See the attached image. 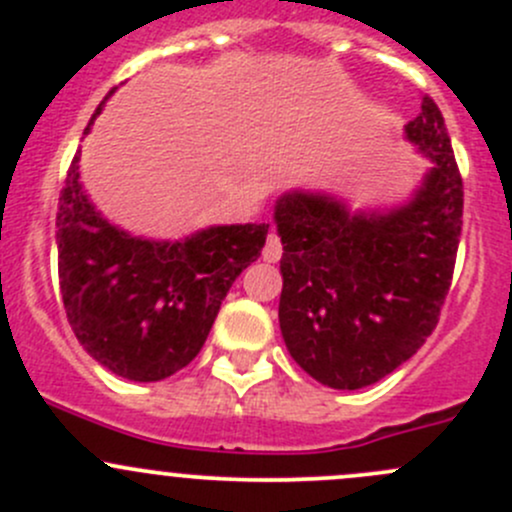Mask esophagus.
Returning <instances> with one entry per match:
<instances>
[{"label":"esophagus","instance_id":"34e87169","mask_svg":"<svg viewBox=\"0 0 512 512\" xmlns=\"http://www.w3.org/2000/svg\"><path fill=\"white\" fill-rule=\"evenodd\" d=\"M262 257H265L267 262H277L282 257V242H280V235H277V232H270V235H267Z\"/></svg>","mask_w":512,"mask_h":512}]
</instances>
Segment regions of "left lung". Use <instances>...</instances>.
I'll return each instance as SVG.
<instances>
[{"label": "left lung", "mask_w": 512, "mask_h": 512, "mask_svg": "<svg viewBox=\"0 0 512 512\" xmlns=\"http://www.w3.org/2000/svg\"><path fill=\"white\" fill-rule=\"evenodd\" d=\"M431 160L406 203L349 210L329 193L289 190L275 203L282 240L280 329L319 384L361 389L411 359L451 287L463 225V180L431 96L404 126Z\"/></svg>", "instance_id": "8db88e82"}]
</instances>
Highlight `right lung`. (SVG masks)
Listing matches in <instances>:
<instances>
[{"mask_svg": "<svg viewBox=\"0 0 512 512\" xmlns=\"http://www.w3.org/2000/svg\"><path fill=\"white\" fill-rule=\"evenodd\" d=\"M79 160L76 153L56 213L66 317L108 371L143 384L168 379L203 349L227 289L260 257L270 225H213L183 240L131 235L91 203Z\"/></svg>", "mask_w": 512, "mask_h": 512, "instance_id": "1", "label": "right lung"}]
</instances>
